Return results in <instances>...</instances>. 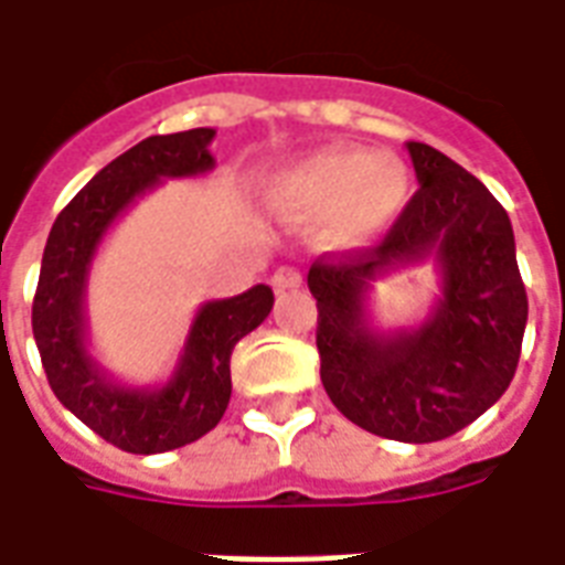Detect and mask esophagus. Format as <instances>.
Instances as JSON below:
<instances>
[{"label":"esophagus","mask_w":565,"mask_h":565,"mask_svg":"<svg viewBox=\"0 0 565 565\" xmlns=\"http://www.w3.org/2000/svg\"><path fill=\"white\" fill-rule=\"evenodd\" d=\"M302 284V275L296 269H290V266H284V269H278L275 275H271V287H275V294H284V290H294V287H299Z\"/></svg>","instance_id":"esophagus-1"}]
</instances>
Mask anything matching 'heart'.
Wrapping results in <instances>:
<instances>
[{"mask_svg":"<svg viewBox=\"0 0 565 565\" xmlns=\"http://www.w3.org/2000/svg\"><path fill=\"white\" fill-rule=\"evenodd\" d=\"M408 178L391 157L330 148L284 166L269 186L275 209L294 221H327L344 245H363L403 209Z\"/></svg>","mask_w":565,"mask_h":565,"instance_id":"b5f03b06","label":"heart"}]
</instances>
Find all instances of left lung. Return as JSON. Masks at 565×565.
<instances>
[{
	"label": "left lung",
	"mask_w": 565,
	"mask_h": 565,
	"mask_svg": "<svg viewBox=\"0 0 565 565\" xmlns=\"http://www.w3.org/2000/svg\"><path fill=\"white\" fill-rule=\"evenodd\" d=\"M417 190L384 242L308 269L318 299L320 381L332 405L366 433L438 441L509 391L523 330V290L505 209L475 174L424 141H408ZM434 257L437 306L412 331L367 323V284Z\"/></svg>",
	"instance_id": "left-lung-1"
}]
</instances>
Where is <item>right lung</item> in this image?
I'll list each match as a JSON object with an SVG mask.
<instances>
[{
	"instance_id": "obj_1",
	"label": "right lung",
	"mask_w": 565,
	"mask_h": 565,
	"mask_svg": "<svg viewBox=\"0 0 565 565\" xmlns=\"http://www.w3.org/2000/svg\"><path fill=\"white\" fill-rule=\"evenodd\" d=\"M214 129L150 136L90 178L60 211L44 245L32 302V335L56 399L129 454L184 448L221 424L230 405V356L238 339L269 318L271 287L257 284L199 308L178 366L160 387H129L90 354L87 278L105 233L124 211L166 178H196L214 169Z\"/></svg>"
}]
</instances>
